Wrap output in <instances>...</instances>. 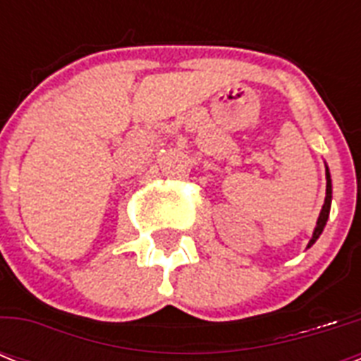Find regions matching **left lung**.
<instances>
[{
	"label": "left lung",
	"instance_id": "obj_1",
	"mask_svg": "<svg viewBox=\"0 0 361 361\" xmlns=\"http://www.w3.org/2000/svg\"><path fill=\"white\" fill-rule=\"evenodd\" d=\"M330 206H331V178H330V170L326 166V200H324V206L320 209V215H319V221H317V226H314V232H313V238L309 241V245L311 247L314 241L319 240V236L322 234L326 226V221L330 217Z\"/></svg>",
	"mask_w": 361,
	"mask_h": 361
}]
</instances>
